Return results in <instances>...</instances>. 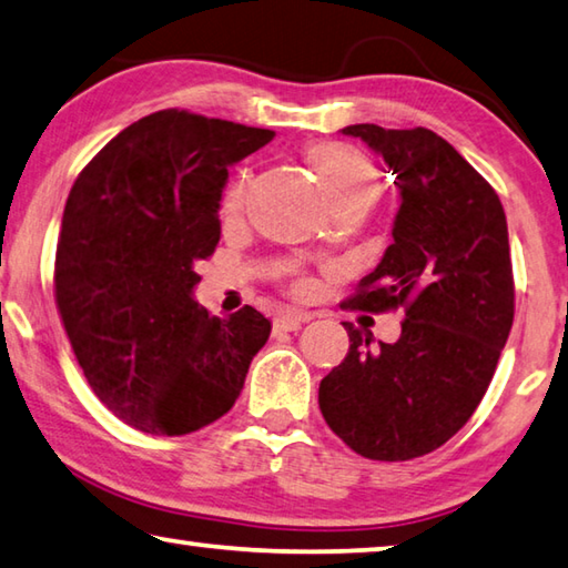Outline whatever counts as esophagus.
<instances>
[{"instance_id":"34e87169","label":"esophagus","mask_w":568,"mask_h":568,"mask_svg":"<svg viewBox=\"0 0 568 568\" xmlns=\"http://www.w3.org/2000/svg\"><path fill=\"white\" fill-rule=\"evenodd\" d=\"M310 322V314L304 312H286V314H278L274 320V329L276 332H296L302 329V324Z\"/></svg>"}]
</instances>
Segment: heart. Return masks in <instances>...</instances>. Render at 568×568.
<instances>
[{"mask_svg":"<svg viewBox=\"0 0 568 568\" xmlns=\"http://www.w3.org/2000/svg\"><path fill=\"white\" fill-rule=\"evenodd\" d=\"M310 159L336 206L346 202L372 204L374 196L379 194V172H376L369 154L362 152L359 146L346 142H324L312 149ZM248 189H252V176L246 172L239 174L234 182L229 184L222 204V212L226 219H234L244 212ZM306 286L310 284L300 278V282H296V292H304Z\"/></svg>","mask_w":568,"mask_h":568,"instance_id":"b5f03b06","label":"heart"}]
</instances>
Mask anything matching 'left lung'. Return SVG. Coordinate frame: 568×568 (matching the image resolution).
<instances>
[{
	"instance_id": "1",
	"label": "left lung",
	"mask_w": 568,
	"mask_h": 568,
	"mask_svg": "<svg viewBox=\"0 0 568 568\" xmlns=\"http://www.w3.org/2000/svg\"><path fill=\"white\" fill-rule=\"evenodd\" d=\"M402 192L394 242L346 310H404L402 336L369 349L344 322L349 354L320 384L329 429L374 462L439 449L471 419L514 324L509 232L494 186L432 129L352 124Z\"/></svg>"
}]
</instances>
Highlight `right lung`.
I'll return each instance as SVG.
<instances>
[{"label":"right lung","instance_id":"add662e5","mask_svg":"<svg viewBox=\"0 0 568 568\" xmlns=\"http://www.w3.org/2000/svg\"><path fill=\"white\" fill-rule=\"evenodd\" d=\"M274 139L162 109L122 129L67 196L54 300L109 412L139 432L192 434L232 409L272 324L254 306L212 316L194 266L219 244L229 166Z\"/></svg>","mask_w":568,"mask_h":568}]
</instances>
